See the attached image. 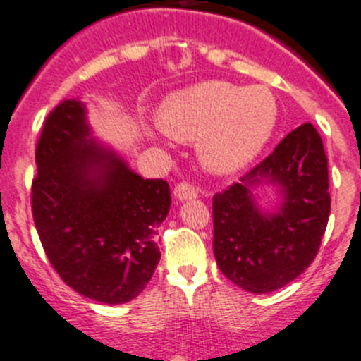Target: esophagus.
<instances>
[{"mask_svg": "<svg viewBox=\"0 0 361 361\" xmlns=\"http://www.w3.org/2000/svg\"><path fill=\"white\" fill-rule=\"evenodd\" d=\"M174 197L180 201L194 200V197H197V190L192 187L190 183H185V181H181V183H178L176 187H174Z\"/></svg>", "mask_w": 361, "mask_h": 361, "instance_id": "obj_1", "label": "esophagus"}]
</instances>
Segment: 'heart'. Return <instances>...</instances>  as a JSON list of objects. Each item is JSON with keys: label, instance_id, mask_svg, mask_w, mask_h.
I'll use <instances>...</instances> for the list:
<instances>
[{"label": "heart", "instance_id": "b5f03b06", "mask_svg": "<svg viewBox=\"0 0 361 361\" xmlns=\"http://www.w3.org/2000/svg\"><path fill=\"white\" fill-rule=\"evenodd\" d=\"M165 135L197 140V158L208 173L235 174L264 151L278 123V103L267 87L203 82L171 94L158 110Z\"/></svg>", "mask_w": 361, "mask_h": 361}]
</instances>
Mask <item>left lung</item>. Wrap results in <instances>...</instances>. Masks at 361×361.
Returning <instances> with one entry per match:
<instances>
[{
  "instance_id": "left-lung-1",
  "label": "left lung",
  "mask_w": 361,
  "mask_h": 361,
  "mask_svg": "<svg viewBox=\"0 0 361 361\" xmlns=\"http://www.w3.org/2000/svg\"><path fill=\"white\" fill-rule=\"evenodd\" d=\"M264 184L279 190L274 211L256 203V188ZM328 187L321 135L305 123L238 183L214 196V255L222 274L251 294L294 281L321 247L331 208Z\"/></svg>"
}]
</instances>
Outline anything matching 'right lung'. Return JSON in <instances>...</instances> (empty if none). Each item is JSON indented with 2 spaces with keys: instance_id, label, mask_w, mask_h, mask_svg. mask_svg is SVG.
Here are the masks:
<instances>
[{
  "instance_id": "right-lung-1",
  "label": "right lung",
  "mask_w": 361,
  "mask_h": 361,
  "mask_svg": "<svg viewBox=\"0 0 361 361\" xmlns=\"http://www.w3.org/2000/svg\"><path fill=\"white\" fill-rule=\"evenodd\" d=\"M33 222L53 269L73 290L104 305L135 299L160 260L158 226L171 208L164 180H144L94 139L87 106L63 99L35 151Z\"/></svg>"
}]
</instances>
